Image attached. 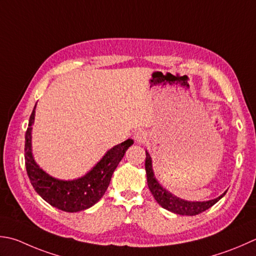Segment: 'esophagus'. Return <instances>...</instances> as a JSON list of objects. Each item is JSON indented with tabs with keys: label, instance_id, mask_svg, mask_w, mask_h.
Here are the masks:
<instances>
[{
	"label": "esophagus",
	"instance_id": "esophagus-1",
	"mask_svg": "<svg viewBox=\"0 0 256 256\" xmlns=\"http://www.w3.org/2000/svg\"><path fill=\"white\" fill-rule=\"evenodd\" d=\"M134 140L136 143L143 144L145 142V140H146V133H145L143 130H138V131L134 133Z\"/></svg>",
	"mask_w": 256,
	"mask_h": 256
}]
</instances>
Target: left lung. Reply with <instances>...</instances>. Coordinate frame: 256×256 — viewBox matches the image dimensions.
I'll list each match as a JSON object with an SVG mask.
<instances>
[{
  "label": "left lung",
  "mask_w": 256,
  "mask_h": 256,
  "mask_svg": "<svg viewBox=\"0 0 256 256\" xmlns=\"http://www.w3.org/2000/svg\"><path fill=\"white\" fill-rule=\"evenodd\" d=\"M146 153V158H145V170H146V178H148V185L150 191H151L152 195L161 206L168 211H171L175 214L180 215H198L204 211H206L208 208L216 203L218 201L221 200L225 193H223L221 196H218L211 201L206 202H190V201H184V200L178 198L174 196L173 194L168 192L166 190H164L161 185L158 184L156 178H154L153 168H152V158L150 156L148 151Z\"/></svg>",
  "instance_id": "left-lung-1"
}]
</instances>
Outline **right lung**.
Wrapping results in <instances>:
<instances>
[{"instance_id":"obj_1","label":"right lung","mask_w":256,"mask_h":256,"mask_svg":"<svg viewBox=\"0 0 256 256\" xmlns=\"http://www.w3.org/2000/svg\"><path fill=\"white\" fill-rule=\"evenodd\" d=\"M35 106L30 116L25 133V166L35 191L44 201L65 212H78L98 202L111 181L112 174L121 162L126 150L134 143L126 140L112 148L88 174L73 181H60L42 171L35 163L31 148V131L34 122Z\"/></svg>"}]
</instances>
